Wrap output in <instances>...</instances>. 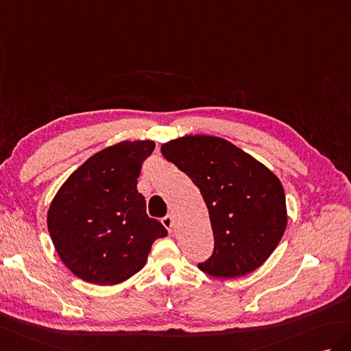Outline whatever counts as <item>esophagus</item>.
I'll return each mask as SVG.
<instances>
[{
	"label": "esophagus",
	"mask_w": 351,
	"mask_h": 351,
	"mask_svg": "<svg viewBox=\"0 0 351 351\" xmlns=\"http://www.w3.org/2000/svg\"><path fill=\"white\" fill-rule=\"evenodd\" d=\"M162 223L165 225V228L167 229L169 232H172V226H173V217L170 215H166L163 219H162Z\"/></svg>",
	"instance_id": "1"
}]
</instances>
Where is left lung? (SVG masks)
<instances>
[{"label": "left lung", "mask_w": 351, "mask_h": 351, "mask_svg": "<svg viewBox=\"0 0 351 351\" xmlns=\"http://www.w3.org/2000/svg\"><path fill=\"white\" fill-rule=\"evenodd\" d=\"M162 154L198 186L210 215L213 254L198 269L238 278L262 266L287 228L285 193L278 176L223 138L186 135Z\"/></svg>", "instance_id": "1"}]
</instances>
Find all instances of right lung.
<instances>
[{"instance_id":"right-lung-1","label":"right lung","mask_w":351,"mask_h":351,"mask_svg":"<svg viewBox=\"0 0 351 351\" xmlns=\"http://www.w3.org/2000/svg\"><path fill=\"white\" fill-rule=\"evenodd\" d=\"M154 141H122L89 157L60 186L47 225L56 252L86 282L114 285L141 270L166 228L148 217L136 184Z\"/></svg>"}]
</instances>
